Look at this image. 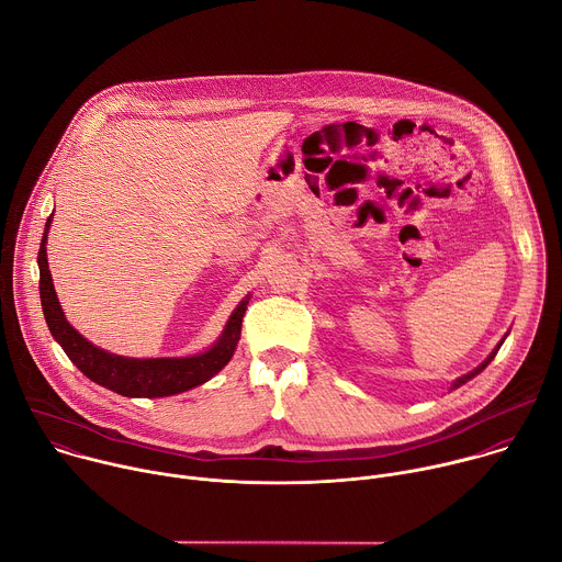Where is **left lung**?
I'll use <instances>...</instances> for the list:
<instances>
[{"mask_svg": "<svg viewBox=\"0 0 562 562\" xmlns=\"http://www.w3.org/2000/svg\"><path fill=\"white\" fill-rule=\"evenodd\" d=\"M501 345H503V342H501ZM498 349H501V347H496V351H494V353H492V356H490V358H487V360H485V362H483V364H480V367H475V369H473V371H469V373H467V375H462V378H458V380H456V382H453V386H451V389H458V386H460V384H464V382H467V380H471V378H473V375H477V373H480V371H483V369H485V367H487V364H490V362H492V360H494V356H496V353H498Z\"/></svg>", "mask_w": 562, "mask_h": 562, "instance_id": "8db88e82", "label": "left lung"}]
</instances>
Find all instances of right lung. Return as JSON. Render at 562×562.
Wrapping results in <instances>:
<instances>
[{
	"label": "right lung",
	"instance_id": "add662e5",
	"mask_svg": "<svg viewBox=\"0 0 562 562\" xmlns=\"http://www.w3.org/2000/svg\"><path fill=\"white\" fill-rule=\"evenodd\" d=\"M50 226V217L46 222V231L42 237V247L37 254L40 265V297L46 325L53 334V338L61 345L64 353L70 358V362L82 371L93 382L126 395V397H165L176 395L182 391H189L206 380H211L222 367L231 360L235 345L239 340V331H243V317L247 311V300L237 304L233 315L228 317L226 329L215 347H211L206 353L191 356V358H124L106 353L98 347H93L87 338L79 336L64 317V311L57 302L48 260H46V233Z\"/></svg>",
	"mask_w": 562,
	"mask_h": 562
}]
</instances>
